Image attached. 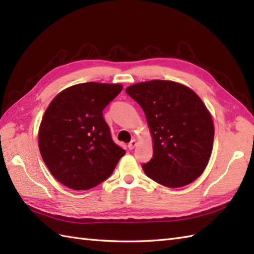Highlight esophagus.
<instances>
[{
  "mask_svg": "<svg viewBox=\"0 0 254 254\" xmlns=\"http://www.w3.org/2000/svg\"><path fill=\"white\" fill-rule=\"evenodd\" d=\"M136 144H137V142H136V139L134 138V139H132V141L128 143V145H127V147H128V149H134L135 148V146H136Z\"/></svg>",
  "mask_w": 254,
  "mask_h": 254,
  "instance_id": "1",
  "label": "esophagus"
}]
</instances>
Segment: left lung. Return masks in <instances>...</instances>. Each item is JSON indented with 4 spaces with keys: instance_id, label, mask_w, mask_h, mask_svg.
Instances as JSON below:
<instances>
[{
    "instance_id": "1",
    "label": "left lung",
    "mask_w": 254,
    "mask_h": 254,
    "mask_svg": "<svg viewBox=\"0 0 254 254\" xmlns=\"http://www.w3.org/2000/svg\"><path fill=\"white\" fill-rule=\"evenodd\" d=\"M126 91L141 106L152 133L154 154L142 165L145 175L168 188L196 180L208 164L214 141L213 119L202 99L172 80L137 83Z\"/></svg>"
}]
</instances>
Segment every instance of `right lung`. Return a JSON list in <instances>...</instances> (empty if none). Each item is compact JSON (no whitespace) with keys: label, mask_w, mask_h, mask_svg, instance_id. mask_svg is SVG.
<instances>
[{"label":"right lung","mask_w":254,"mask_h":254,"mask_svg":"<svg viewBox=\"0 0 254 254\" xmlns=\"http://www.w3.org/2000/svg\"><path fill=\"white\" fill-rule=\"evenodd\" d=\"M121 84L83 83L58 94L39 127L38 145L52 176L72 190H88L109 178L126 150L112 141L102 110Z\"/></svg>","instance_id":"obj_1"}]
</instances>
